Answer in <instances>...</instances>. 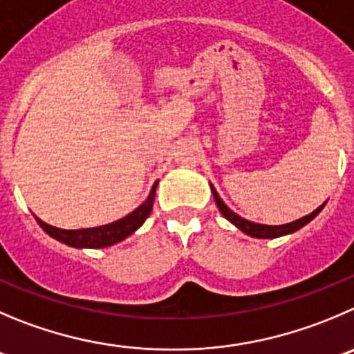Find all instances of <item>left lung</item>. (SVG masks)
<instances>
[{"label":"left lung","mask_w":354,"mask_h":354,"mask_svg":"<svg viewBox=\"0 0 354 354\" xmlns=\"http://www.w3.org/2000/svg\"><path fill=\"white\" fill-rule=\"evenodd\" d=\"M212 193H214L215 203H217V207H218V210H221V214L224 215V217L227 218V221L233 222V224L236 225L238 230H241V231H243V233H247L248 236H254V238H278V236H283V234L294 233V231L301 230L302 225L308 224L309 221H313V218H315L316 215L319 214V210H322V208L325 207V203H323L322 207L316 208L315 212H311V214L306 215V217L299 218V221L290 222V224L264 225V224H255V222L247 221V218L240 217V215L234 214L233 210H230V207H225L224 201H222L221 198H218L217 191H215L214 186H212Z\"/></svg>","instance_id":"8db88e82"}]
</instances>
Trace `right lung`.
Instances as JSON below:
<instances>
[{
  "mask_svg": "<svg viewBox=\"0 0 354 354\" xmlns=\"http://www.w3.org/2000/svg\"><path fill=\"white\" fill-rule=\"evenodd\" d=\"M156 186H158V180L154 183L147 200L144 201L139 208H136L132 214H129L127 217L120 218V221L116 222H111V224L99 225V227H90V230H59V227H53V225L46 224V222H43L41 218L38 217H36V221H38V224L41 225L43 230H45L50 236L62 241V243L71 245V247H78V248L109 247V245H114L118 243V241L124 240L127 236H130V234H132L136 230H139L140 225L144 224V221L149 217L151 210H153Z\"/></svg>",
  "mask_w": 354,
  "mask_h": 354,
  "instance_id": "right-lung-1",
  "label": "right lung"
}]
</instances>
